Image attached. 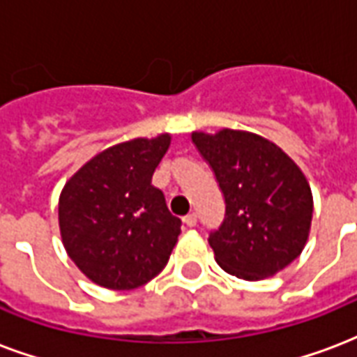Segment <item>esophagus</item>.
I'll return each mask as SVG.
<instances>
[{
  "label": "esophagus",
  "instance_id": "obj_1",
  "mask_svg": "<svg viewBox=\"0 0 357 357\" xmlns=\"http://www.w3.org/2000/svg\"><path fill=\"white\" fill-rule=\"evenodd\" d=\"M183 224H185L187 227H195V225H197V214H195V212L187 214V216L183 218Z\"/></svg>",
  "mask_w": 357,
  "mask_h": 357
}]
</instances>
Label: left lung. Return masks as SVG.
<instances>
[{
    "label": "left lung",
    "instance_id": "left-lung-1",
    "mask_svg": "<svg viewBox=\"0 0 357 357\" xmlns=\"http://www.w3.org/2000/svg\"><path fill=\"white\" fill-rule=\"evenodd\" d=\"M191 139L224 195V220L208 235L220 268L258 281L296 260L314 212L312 191L298 166L255 133L195 132Z\"/></svg>",
    "mask_w": 357,
    "mask_h": 357
}]
</instances>
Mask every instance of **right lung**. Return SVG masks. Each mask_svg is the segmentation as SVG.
<instances>
[{
	"instance_id": "obj_1",
	"label": "right lung",
	"mask_w": 357,
	"mask_h": 357,
	"mask_svg": "<svg viewBox=\"0 0 357 357\" xmlns=\"http://www.w3.org/2000/svg\"><path fill=\"white\" fill-rule=\"evenodd\" d=\"M170 135L133 139L91 158L59 199V225L68 256L101 287L130 291L149 283L168 264L181 233L153 172Z\"/></svg>"
}]
</instances>
